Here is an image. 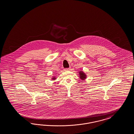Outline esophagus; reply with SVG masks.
Segmentation results:
<instances>
[{
    "label": "esophagus",
    "mask_w": 134,
    "mask_h": 134,
    "mask_svg": "<svg viewBox=\"0 0 134 134\" xmlns=\"http://www.w3.org/2000/svg\"><path fill=\"white\" fill-rule=\"evenodd\" d=\"M70 69H71V67H70L68 68H66V69H65V71H69V70H70Z\"/></svg>",
    "instance_id": "34e87169"
}]
</instances>
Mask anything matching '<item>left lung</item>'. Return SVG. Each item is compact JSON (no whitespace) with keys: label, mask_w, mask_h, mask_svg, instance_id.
<instances>
[{"label":"left lung","mask_w":134,"mask_h":134,"mask_svg":"<svg viewBox=\"0 0 134 134\" xmlns=\"http://www.w3.org/2000/svg\"><path fill=\"white\" fill-rule=\"evenodd\" d=\"M79 75H80V78L81 79V80H84L86 79V74L84 73L82 71H79Z\"/></svg>","instance_id":"1"}]
</instances>
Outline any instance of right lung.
<instances>
[{
    "label": "right lung",
    "mask_w": 134,
    "mask_h": 134,
    "mask_svg": "<svg viewBox=\"0 0 134 134\" xmlns=\"http://www.w3.org/2000/svg\"><path fill=\"white\" fill-rule=\"evenodd\" d=\"M52 80H56V77H53V78L52 79Z\"/></svg>",
    "instance_id": "add662e5"
}]
</instances>
